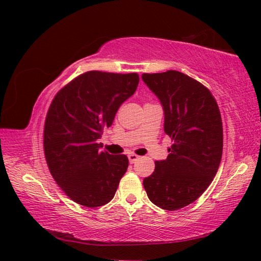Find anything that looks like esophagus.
<instances>
[{"instance_id": "1", "label": "esophagus", "mask_w": 261, "mask_h": 261, "mask_svg": "<svg viewBox=\"0 0 261 261\" xmlns=\"http://www.w3.org/2000/svg\"><path fill=\"white\" fill-rule=\"evenodd\" d=\"M127 158H129V161L130 163H135L137 160H139V155H137V154H134V153H130L129 155H127Z\"/></svg>"}]
</instances>
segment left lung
<instances>
[{
	"label": "left lung",
	"instance_id": "1",
	"mask_svg": "<svg viewBox=\"0 0 261 261\" xmlns=\"http://www.w3.org/2000/svg\"><path fill=\"white\" fill-rule=\"evenodd\" d=\"M141 79L160 100L165 132L173 140L166 160L155 162L143 180L154 205L179 210L197 200L219 169L223 147L222 122L213 95L179 71L143 73Z\"/></svg>",
	"mask_w": 261,
	"mask_h": 261
}]
</instances>
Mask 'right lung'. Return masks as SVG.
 <instances>
[{
    "label": "right lung",
    "instance_id": "obj_1",
    "mask_svg": "<svg viewBox=\"0 0 261 261\" xmlns=\"http://www.w3.org/2000/svg\"><path fill=\"white\" fill-rule=\"evenodd\" d=\"M138 83L137 73L88 71L51 101L43 130L46 161L59 187L79 205L107 204L125 174L126 155L101 152L98 140Z\"/></svg>",
    "mask_w": 261,
    "mask_h": 261
}]
</instances>
